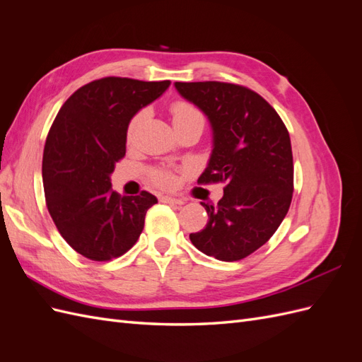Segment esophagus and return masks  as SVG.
I'll return each mask as SVG.
<instances>
[{
    "label": "esophagus",
    "instance_id": "esophagus-1",
    "mask_svg": "<svg viewBox=\"0 0 362 362\" xmlns=\"http://www.w3.org/2000/svg\"><path fill=\"white\" fill-rule=\"evenodd\" d=\"M160 202L164 204H170V205H182L184 201L182 199H177V198H172V196H161Z\"/></svg>",
    "mask_w": 362,
    "mask_h": 362
}]
</instances>
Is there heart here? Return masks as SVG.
Here are the masks:
<instances>
[{
    "mask_svg": "<svg viewBox=\"0 0 362 362\" xmlns=\"http://www.w3.org/2000/svg\"><path fill=\"white\" fill-rule=\"evenodd\" d=\"M144 115H145L144 112H139L133 116V119L129 120V125H128V129H127L128 139L134 134V131H136L139 122L141 120V117H144ZM170 115L173 117L175 127L187 124V122H190V120H194V119H202L198 108H196L192 103L184 101V100L175 101L170 105ZM151 180H152V182L160 185V187H164V189H170L172 185L175 184V177L168 170H154L151 173Z\"/></svg>",
    "mask_w": 362,
    "mask_h": 362,
    "instance_id": "b5f03b06",
    "label": "heart"
}]
</instances>
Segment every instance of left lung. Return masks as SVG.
<instances>
[{"mask_svg":"<svg viewBox=\"0 0 362 362\" xmlns=\"http://www.w3.org/2000/svg\"><path fill=\"white\" fill-rule=\"evenodd\" d=\"M175 87L213 127L214 149L198 184H225L221 201L202 202L208 222L190 240L208 257L243 259L269 242L288 213L294 189L288 129L249 87L222 81Z\"/></svg>","mask_w":362,"mask_h":362,"instance_id":"left-lung-1","label":"left lung"}]
</instances>
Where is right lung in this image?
Wrapping results in <instances>:
<instances>
[{
	"mask_svg": "<svg viewBox=\"0 0 362 362\" xmlns=\"http://www.w3.org/2000/svg\"><path fill=\"white\" fill-rule=\"evenodd\" d=\"M169 84L104 76L75 90L54 119L43 149V192L54 225L80 255L110 261L144 231L157 198L146 190L117 194L110 173L125 157L131 117Z\"/></svg>",
	"mask_w": 362,
	"mask_h": 362,
	"instance_id": "1",
	"label": "right lung"
}]
</instances>
